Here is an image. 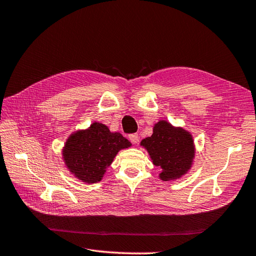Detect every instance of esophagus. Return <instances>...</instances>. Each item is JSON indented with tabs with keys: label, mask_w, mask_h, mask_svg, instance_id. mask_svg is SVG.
Returning <instances> with one entry per match:
<instances>
[{
	"label": "esophagus",
	"mask_w": 256,
	"mask_h": 256,
	"mask_svg": "<svg viewBox=\"0 0 256 256\" xmlns=\"http://www.w3.org/2000/svg\"><path fill=\"white\" fill-rule=\"evenodd\" d=\"M128 138H130V142H133V144H138V134H136V133L130 134L128 135Z\"/></svg>",
	"instance_id": "1"
}]
</instances>
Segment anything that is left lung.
I'll return each instance as SVG.
<instances>
[{
	"label": "left lung",
	"mask_w": 256,
	"mask_h": 256,
	"mask_svg": "<svg viewBox=\"0 0 256 256\" xmlns=\"http://www.w3.org/2000/svg\"><path fill=\"white\" fill-rule=\"evenodd\" d=\"M150 154L152 164L162 168V181L179 179L191 169L195 156L192 135L182 128H174L160 120L152 128V135L140 142Z\"/></svg>",
	"instance_id": "1"
}]
</instances>
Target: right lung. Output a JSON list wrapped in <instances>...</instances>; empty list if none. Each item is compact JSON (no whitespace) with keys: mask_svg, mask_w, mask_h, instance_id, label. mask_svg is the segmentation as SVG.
Masks as SVG:
<instances>
[{"mask_svg":"<svg viewBox=\"0 0 256 256\" xmlns=\"http://www.w3.org/2000/svg\"><path fill=\"white\" fill-rule=\"evenodd\" d=\"M130 146L120 133H112L104 124L94 122L88 128L70 135L62 154L70 174L92 184L101 181L116 154Z\"/></svg>","mask_w":256,"mask_h":256,"instance_id":"add662e5","label":"right lung"}]
</instances>
